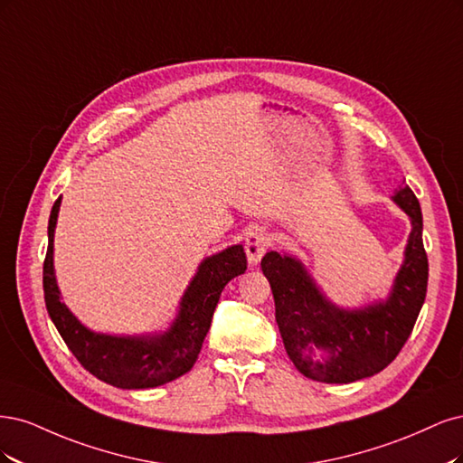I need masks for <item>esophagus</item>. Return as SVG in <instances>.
<instances>
[{
    "label": "esophagus",
    "instance_id": "esophagus-1",
    "mask_svg": "<svg viewBox=\"0 0 463 463\" xmlns=\"http://www.w3.org/2000/svg\"><path fill=\"white\" fill-rule=\"evenodd\" d=\"M269 246H271L269 234H267L260 227L250 229L248 234H246V242H244L250 265H258L261 261V258H263V253L267 251V248H269Z\"/></svg>",
    "mask_w": 463,
    "mask_h": 463
}]
</instances>
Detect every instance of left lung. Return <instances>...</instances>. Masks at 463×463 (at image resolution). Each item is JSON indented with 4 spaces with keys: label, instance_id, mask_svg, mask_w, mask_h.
<instances>
[{
    "label": "left lung",
    "instance_id": "obj_1",
    "mask_svg": "<svg viewBox=\"0 0 463 463\" xmlns=\"http://www.w3.org/2000/svg\"><path fill=\"white\" fill-rule=\"evenodd\" d=\"M392 202L410 217L411 232L384 300L354 309L338 307L290 253L267 251L261 260L287 354L307 379L346 384L373 377L394 360L411 335L429 279L423 217L410 186L398 188Z\"/></svg>",
    "mask_w": 463,
    "mask_h": 463
}]
</instances>
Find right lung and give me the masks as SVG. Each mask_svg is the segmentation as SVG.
I'll return each mask as SVG.
<instances>
[{
    "mask_svg": "<svg viewBox=\"0 0 463 463\" xmlns=\"http://www.w3.org/2000/svg\"><path fill=\"white\" fill-rule=\"evenodd\" d=\"M61 198L48 222V253L43 261V296L55 329L69 350L99 381L117 389L137 391L171 383L192 369L210 331L219 296L227 282L246 271L242 244L205 258L186 287L176 317L167 331L150 335H106L88 329L63 304L53 269V236Z\"/></svg>",
    "mask_w": 463,
    "mask_h": 463,
    "instance_id": "right-lung-1",
    "label": "right lung"
}]
</instances>
